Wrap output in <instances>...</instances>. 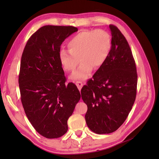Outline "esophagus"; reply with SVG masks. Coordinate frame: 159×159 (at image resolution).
<instances>
[{
    "label": "esophagus",
    "instance_id": "34e87169",
    "mask_svg": "<svg viewBox=\"0 0 159 159\" xmlns=\"http://www.w3.org/2000/svg\"><path fill=\"white\" fill-rule=\"evenodd\" d=\"M75 84H76V86H77V88L79 90H80L82 87L83 86V83L82 81H77L76 82H75Z\"/></svg>",
    "mask_w": 159,
    "mask_h": 159
}]
</instances>
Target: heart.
I'll return each instance as SVG.
<instances>
[{
	"label": "heart",
	"mask_w": 159,
	"mask_h": 159,
	"mask_svg": "<svg viewBox=\"0 0 159 159\" xmlns=\"http://www.w3.org/2000/svg\"><path fill=\"white\" fill-rule=\"evenodd\" d=\"M112 42L110 33L103 30H83L67 43L68 50L61 49L59 61L64 70L73 71L80 61L79 68L70 79L74 80L88 78L93 67L101 68L110 55ZM80 60H79V58Z\"/></svg>",
	"instance_id": "b5f03b06"
}]
</instances>
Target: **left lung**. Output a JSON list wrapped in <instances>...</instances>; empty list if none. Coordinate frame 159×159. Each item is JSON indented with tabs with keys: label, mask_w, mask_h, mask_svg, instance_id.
I'll return each mask as SVG.
<instances>
[{
	"label": "left lung",
	"mask_w": 159,
	"mask_h": 159,
	"mask_svg": "<svg viewBox=\"0 0 159 159\" xmlns=\"http://www.w3.org/2000/svg\"><path fill=\"white\" fill-rule=\"evenodd\" d=\"M112 46L109 57L81 89L88 106V127L97 134L115 131L126 120L137 94V73L126 38L110 24Z\"/></svg>",
	"instance_id": "left-lung-1"
}]
</instances>
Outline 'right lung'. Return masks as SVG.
I'll list each match as a JSON object with an SVG mask.
<instances>
[{
    "instance_id": "add662e5",
    "label": "right lung",
    "mask_w": 159,
    "mask_h": 159,
    "mask_svg": "<svg viewBox=\"0 0 159 159\" xmlns=\"http://www.w3.org/2000/svg\"><path fill=\"white\" fill-rule=\"evenodd\" d=\"M78 31L73 26L41 27L30 37L21 57L19 84L29 121L40 135L56 139L68 131V120L80 94L66 78L59 61L61 46Z\"/></svg>"
}]
</instances>
